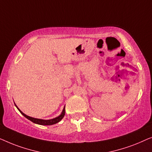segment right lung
<instances>
[{
  "mask_svg": "<svg viewBox=\"0 0 152 152\" xmlns=\"http://www.w3.org/2000/svg\"><path fill=\"white\" fill-rule=\"evenodd\" d=\"M15 104V103H14ZM15 106L16 107V108L18 109L19 112H20L21 114H22L23 116H24L25 118H27L29 121H31V122H33L34 123H36V124H38V125H54V124L58 123L61 121L63 118L65 116V107H64L63 111H62L61 114L59 115L58 116L54 118H52V119H50V120H43V119H39V118H33V117H30L29 116H27V115L25 114L24 113L21 112L20 110V109H19L18 107L16 106V104H15Z\"/></svg>",
  "mask_w": 152,
  "mask_h": 152,
  "instance_id": "1",
  "label": "right lung"
}]
</instances>
